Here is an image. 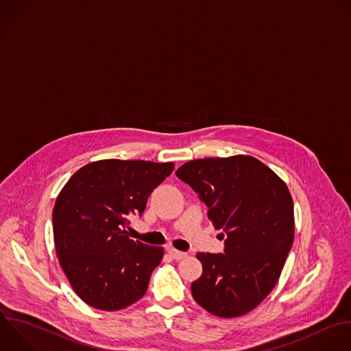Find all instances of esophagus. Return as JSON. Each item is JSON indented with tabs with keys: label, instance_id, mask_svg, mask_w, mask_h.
<instances>
[{
	"label": "esophagus",
	"instance_id": "esophagus-1",
	"mask_svg": "<svg viewBox=\"0 0 351 351\" xmlns=\"http://www.w3.org/2000/svg\"><path fill=\"white\" fill-rule=\"evenodd\" d=\"M168 254H169V256L172 258V259H175V261H180V259H183V258H186V252H180V251H176V250H173V248H171V250H168Z\"/></svg>",
	"mask_w": 351,
	"mask_h": 351
}]
</instances>
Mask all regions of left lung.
Listing matches in <instances>:
<instances>
[{"mask_svg":"<svg viewBox=\"0 0 351 351\" xmlns=\"http://www.w3.org/2000/svg\"><path fill=\"white\" fill-rule=\"evenodd\" d=\"M176 176L208 206L221 230L223 254H197L202 274L191 284L194 300L224 318L254 310L276 287L293 243V202L287 184L250 156L201 158Z\"/></svg>","mask_w":351,"mask_h":351,"instance_id":"1","label":"left lung"}]
</instances>
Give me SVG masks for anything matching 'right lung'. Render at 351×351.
<instances>
[{
  "label": "right lung",
  "mask_w": 351,
  "mask_h": 351,
  "mask_svg": "<svg viewBox=\"0 0 351 351\" xmlns=\"http://www.w3.org/2000/svg\"><path fill=\"white\" fill-rule=\"evenodd\" d=\"M172 162L101 160L78 169L56 198L52 223L60 266L89 306L114 311L138 302L162 259V248L134 241L125 227L142 216Z\"/></svg>",
  "instance_id": "obj_1"
}]
</instances>
